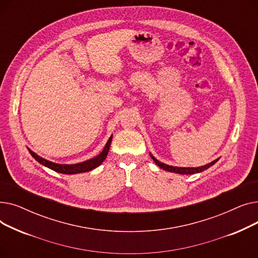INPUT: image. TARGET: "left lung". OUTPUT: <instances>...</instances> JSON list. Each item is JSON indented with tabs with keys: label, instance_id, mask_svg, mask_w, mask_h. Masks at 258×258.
<instances>
[{
	"label": "left lung",
	"instance_id": "1",
	"mask_svg": "<svg viewBox=\"0 0 258 258\" xmlns=\"http://www.w3.org/2000/svg\"><path fill=\"white\" fill-rule=\"evenodd\" d=\"M152 159L156 162V164L162 168L164 169L166 171H170V172H175V173H179V174H194V173H199V172H202L204 171L206 169H208L210 166H212L213 164H215L216 162L219 161V159H215L214 161L210 162V163L206 164V165H203V166H199V167H178V166H171V165H167V164H164L162 163V162H160L159 160H157L151 153H150Z\"/></svg>",
	"mask_w": 258,
	"mask_h": 258
}]
</instances>
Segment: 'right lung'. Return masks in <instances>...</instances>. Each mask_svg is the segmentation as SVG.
<instances>
[{
    "instance_id": "right-lung-1",
    "label": "right lung",
    "mask_w": 258,
    "mask_h": 258,
    "mask_svg": "<svg viewBox=\"0 0 258 258\" xmlns=\"http://www.w3.org/2000/svg\"><path fill=\"white\" fill-rule=\"evenodd\" d=\"M112 138H113V135L112 136L108 138L104 148L102 150V152L96 156L94 157L90 160L84 161V162H80V163H76V164H58V163H54V162L48 161L42 157H39L38 155H36L34 152H32L29 147L28 151L30 153V155L38 162L39 164H42L54 171L59 172V173H64V174H75V173H81V172H87L90 171L94 168L98 167L102 162L105 160L108 150H110V146H111V142H112Z\"/></svg>"
}]
</instances>
